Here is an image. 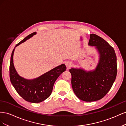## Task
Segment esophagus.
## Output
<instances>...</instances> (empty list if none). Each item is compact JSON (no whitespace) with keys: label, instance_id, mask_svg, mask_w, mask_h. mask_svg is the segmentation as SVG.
I'll list each match as a JSON object with an SVG mask.
<instances>
[{"label":"esophagus","instance_id":"1","mask_svg":"<svg viewBox=\"0 0 126 126\" xmlns=\"http://www.w3.org/2000/svg\"><path fill=\"white\" fill-rule=\"evenodd\" d=\"M65 65L66 66V67L67 69H70V67H71V66H72V63L69 62V61H67L65 63Z\"/></svg>","mask_w":126,"mask_h":126}]
</instances>
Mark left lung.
I'll return each instance as SVG.
<instances>
[{
    "instance_id": "1",
    "label": "left lung",
    "mask_w": 126,
    "mask_h": 126,
    "mask_svg": "<svg viewBox=\"0 0 126 126\" xmlns=\"http://www.w3.org/2000/svg\"><path fill=\"white\" fill-rule=\"evenodd\" d=\"M89 45L94 46L99 55L94 70L71 68V84L78 98L86 102L100 100L109 91L117 76V57L107 42L94 34L90 35Z\"/></svg>"
}]
</instances>
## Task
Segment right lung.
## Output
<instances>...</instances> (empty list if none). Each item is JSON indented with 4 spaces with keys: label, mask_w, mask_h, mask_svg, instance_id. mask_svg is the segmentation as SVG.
Returning <instances> with one entry per match:
<instances>
[{
    "label": "right lung",
    "mask_w": 126,
    "mask_h": 126,
    "mask_svg": "<svg viewBox=\"0 0 126 126\" xmlns=\"http://www.w3.org/2000/svg\"><path fill=\"white\" fill-rule=\"evenodd\" d=\"M36 33H32L24 38L15 46L10 57L9 76L11 83L19 95L28 102L39 103L44 101L51 95L54 84L56 79L66 69L64 64L34 79H25L18 74L14 65L13 55L15 47L27 39L33 37Z\"/></svg>",
    "instance_id": "1"
}]
</instances>
